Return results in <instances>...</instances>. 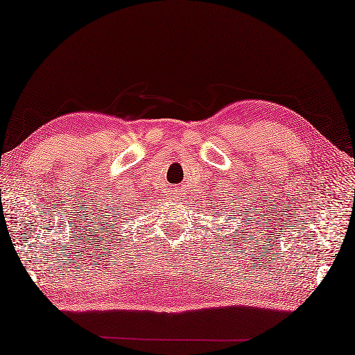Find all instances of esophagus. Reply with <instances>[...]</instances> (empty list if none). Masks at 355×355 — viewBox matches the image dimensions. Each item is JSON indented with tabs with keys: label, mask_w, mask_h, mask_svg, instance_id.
<instances>
[{
	"label": "esophagus",
	"mask_w": 355,
	"mask_h": 355,
	"mask_svg": "<svg viewBox=\"0 0 355 355\" xmlns=\"http://www.w3.org/2000/svg\"><path fill=\"white\" fill-rule=\"evenodd\" d=\"M180 195H182V193H180V191H178V189H173V187H172V189L169 191V197H171V198H173V200H175V198H180Z\"/></svg>",
	"instance_id": "esophagus-1"
}]
</instances>
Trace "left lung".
Returning a JSON list of instances; mask_svg holds the SVG:
<instances>
[{"instance_id": "obj_1", "label": "left lung", "mask_w": 355, "mask_h": 355, "mask_svg": "<svg viewBox=\"0 0 355 355\" xmlns=\"http://www.w3.org/2000/svg\"><path fill=\"white\" fill-rule=\"evenodd\" d=\"M235 233H236V232H235ZM236 241H239V238H238V236H236Z\"/></svg>"}]
</instances>
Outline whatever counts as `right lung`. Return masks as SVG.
I'll return each instance as SVG.
<instances>
[{
	"label": "right lung",
	"instance_id": "right-lung-1",
	"mask_svg": "<svg viewBox=\"0 0 355 355\" xmlns=\"http://www.w3.org/2000/svg\"><path fill=\"white\" fill-rule=\"evenodd\" d=\"M114 233H116V232H114Z\"/></svg>",
	"mask_w": 355,
	"mask_h": 355
}]
</instances>
